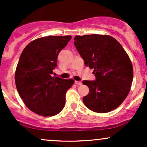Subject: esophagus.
Masks as SVG:
<instances>
[{
	"label": "esophagus",
	"instance_id": "1",
	"mask_svg": "<svg viewBox=\"0 0 147 147\" xmlns=\"http://www.w3.org/2000/svg\"><path fill=\"white\" fill-rule=\"evenodd\" d=\"M75 84H77V85H82V82H79V81H75Z\"/></svg>",
	"mask_w": 147,
	"mask_h": 147
}]
</instances>
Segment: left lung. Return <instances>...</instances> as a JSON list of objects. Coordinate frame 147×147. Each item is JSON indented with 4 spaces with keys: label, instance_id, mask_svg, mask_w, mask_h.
Masks as SVG:
<instances>
[{
    "label": "left lung",
    "instance_id": "1",
    "mask_svg": "<svg viewBox=\"0 0 147 147\" xmlns=\"http://www.w3.org/2000/svg\"><path fill=\"white\" fill-rule=\"evenodd\" d=\"M74 44L84 63L94 69L95 80L83 81L89 93L83 98L88 109L99 113L117 109L127 97L133 70L129 55L120 43L109 35L76 36Z\"/></svg>",
    "mask_w": 147,
    "mask_h": 147
}]
</instances>
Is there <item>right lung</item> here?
Returning <instances> with one entry per match:
<instances>
[{
	"mask_svg": "<svg viewBox=\"0 0 147 147\" xmlns=\"http://www.w3.org/2000/svg\"><path fill=\"white\" fill-rule=\"evenodd\" d=\"M71 36H48L35 39L22 52L15 72V83L27 107L39 115L59 113L65 104L72 79L52 77L57 59Z\"/></svg>",
	"mask_w": 147,
	"mask_h": 147,
	"instance_id": "right-lung-1",
	"label": "right lung"
}]
</instances>
